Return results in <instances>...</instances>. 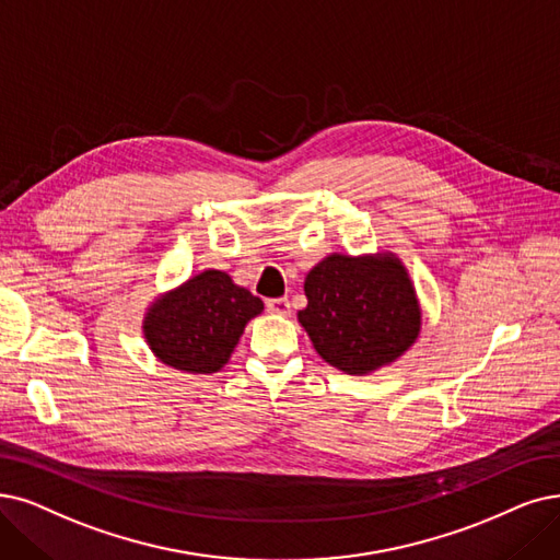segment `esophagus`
Instances as JSON below:
<instances>
[{
	"instance_id": "esophagus-1",
	"label": "esophagus",
	"mask_w": 560,
	"mask_h": 560,
	"mask_svg": "<svg viewBox=\"0 0 560 560\" xmlns=\"http://www.w3.org/2000/svg\"><path fill=\"white\" fill-rule=\"evenodd\" d=\"M266 310L268 312H276V315H289V310H292V305H289V299H268L266 301Z\"/></svg>"
}]
</instances>
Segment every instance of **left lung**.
<instances>
[{
	"mask_svg": "<svg viewBox=\"0 0 560 560\" xmlns=\"http://www.w3.org/2000/svg\"><path fill=\"white\" fill-rule=\"evenodd\" d=\"M307 307L299 322L332 368L365 374L405 353L420 330V312L397 259L330 255L305 278Z\"/></svg>",
	"mask_w": 560,
	"mask_h": 560,
	"instance_id": "1",
	"label": "left lung"
}]
</instances>
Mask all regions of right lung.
Instances as JSON below:
<instances>
[{
    "label": "right lung",
    "instance_id": "add662e5",
    "mask_svg": "<svg viewBox=\"0 0 560 560\" xmlns=\"http://www.w3.org/2000/svg\"><path fill=\"white\" fill-rule=\"evenodd\" d=\"M264 310L261 299L222 271H205L155 301L144 338L165 365L211 374L228 363L241 332Z\"/></svg>",
    "mask_w": 560,
    "mask_h": 560
}]
</instances>
